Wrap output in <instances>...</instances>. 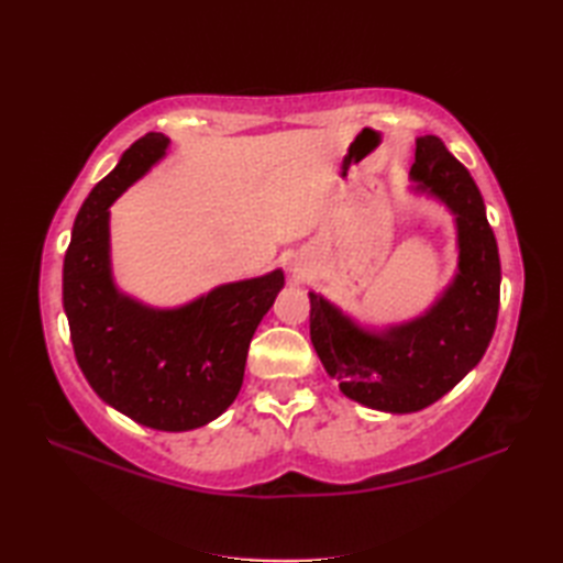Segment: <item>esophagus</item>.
Wrapping results in <instances>:
<instances>
[{
  "label": "esophagus",
  "mask_w": 563,
  "mask_h": 563,
  "mask_svg": "<svg viewBox=\"0 0 563 563\" xmlns=\"http://www.w3.org/2000/svg\"><path fill=\"white\" fill-rule=\"evenodd\" d=\"M290 273H292V278L295 280H305V275H307V266H302V263H292L290 266Z\"/></svg>",
  "instance_id": "esophagus-1"
}]
</instances>
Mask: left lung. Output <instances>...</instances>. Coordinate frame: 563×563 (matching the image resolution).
<instances>
[{"label": "left lung", "mask_w": 563, "mask_h": 563, "mask_svg": "<svg viewBox=\"0 0 563 563\" xmlns=\"http://www.w3.org/2000/svg\"><path fill=\"white\" fill-rule=\"evenodd\" d=\"M409 178L411 194L440 202L457 232V268L435 300L377 327L309 292V336L321 365L345 397L385 413H413L445 397L479 365L498 317V246L474 178L435 135L416 137Z\"/></svg>", "instance_id": "8db88e82"}]
</instances>
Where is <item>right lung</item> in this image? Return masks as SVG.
Instances as JSON below:
<instances>
[{
	"label": "right lung",
	"instance_id": "right-lung-1",
	"mask_svg": "<svg viewBox=\"0 0 563 563\" xmlns=\"http://www.w3.org/2000/svg\"><path fill=\"white\" fill-rule=\"evenodd\" d=\"M169 145L164 133L140 137L84 200L65 254L63 305L91 389L140 426L184 433L214 421L236 399L249 343L285 273L222 283L178 307H152L118 288L111 206Z\"/></svg>",
	"mask_w": 563,
	"mask_h": 563
}]
</instances>
